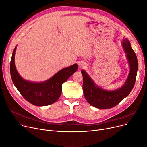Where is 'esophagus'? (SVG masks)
I'll return each mask as SVG.
<instances>
[{
  "label": "esophagus",
  "mask_w": 147,
  "mask_h": 147,
  "mask_svg": "<svg viewBox=\"0 0 147 147\" xmlns=\"http://www.w3.org/2000/svg\"><path fill=\"white\" fill-rule=\"evenodd\" d=\"M79 67L80 68H82V69H83V68H86V63H83V62H80L79 63Z\"/></svg>",
  "instance_id": "obj_1"
}]
</instances>
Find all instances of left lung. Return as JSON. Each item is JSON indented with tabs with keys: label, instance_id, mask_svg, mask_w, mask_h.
<instances>
[{
	"label": "left lung",
	"instance_id": "8db88e82",
	"mask_svg": "<svg viewBox=\"0 0 147 147\" xmlns=\"http://www.w3.org/2000/svg\"><path fill=\"white\" fill-rule=\"evenodd\" d=\"M123 45L129 61L130 72L121 88L111 91L104 90L96 86L86 71H81L83 78L84 96L88 102L96 108L106 109L114 107L129 95L134 86L138 70L137 57L128 40H123Z\"/></svg>",
	"mask_w": 147,
	"mask_h": 147
}]
</instances>
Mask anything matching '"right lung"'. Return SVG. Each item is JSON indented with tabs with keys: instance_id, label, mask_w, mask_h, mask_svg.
I'll return each mask as SVG.
<instances>
[{
	"instance_id": "obj_1",
	"label": "right lung",
	"mask_w": 147,
	"mask_h": 147,
	"mask_svg": "<svg viewBox=\"0 0 147 147\" xmlns=\"http://www.w3.org/2000/svg\"><path fill=\"white\" fill-rule=\"evenodd\" d=\"M15 47L10 61V71L11 80L23 98L37 106H45L55 102L62 91V84L77 70V64L64 68L48 80L42 83H33L23 79L18 74L15 64Z\"/></svg>"
}]
</instances>
